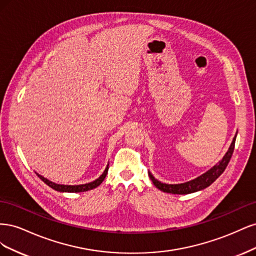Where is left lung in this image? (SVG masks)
Returning a JSON list of instances; mask_svg holds the SVG:
<instances>
[{
	"mask_svg": "<svg viewBox=\"0 0 256 256\" xmlns=\"http://www.w3.org/2000/svg\"><path fill=\"white\" fill-rule=\"evenodd\" d=\"M236 136L235 134L233 141H232L228 150L226 152V154H224L223 158L216 164V166H214L212 168H209L207 172H205L204 174H202L200 176L194 178V180H191L189 182H186L182 184H164L161 182L156 178L154 177V175L148 172L150 178L152 180V184L156 186V187L166 193H172V194H189V193H193L196 192L200 190H203L205 188H207L208 186H210L216 178H218L223 172L224 170L226 168L228 162L232 158V154H233L234 152V147H235V141H236Z\"/></svg>",
	"mask_w": 256,
	"mask_h": 256,
	"instance_id": "8db88e82",
	"label": "left lung"
}]
</instances>
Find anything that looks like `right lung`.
Returning a JSON list of instances; mask_svg holds the SVG:
<instances>
[{
    "label": "right lung",
    "instance_id": "1",
    "mask_svg": "<svg viewBox=\"0 0 256 256\" xmlns=\"http://www.w3.org/2000/svg\"><path fill=\"white\" fill-rule=\"evenodd\" d=\"M108 170H109V164L106 166V170L104 171V173L100 175L97 180H92L90 182H88V184H74V186H72V184H56L53 182L49 180H47V178H44V176L40 175L37 172L36 175L40 178V180L46 184H48L49 187H51L52 189L56 190V191H60V192H84V191H88V190H92V189H95L97 188L98 186L102 184L104 182V180L106 178V174H108Z\"/></svg>",
    "mask_w": 256,
    "mask_h": 256
}]
</instances>
